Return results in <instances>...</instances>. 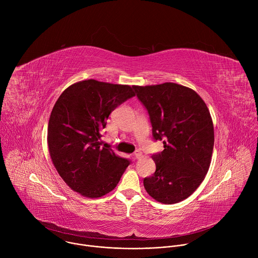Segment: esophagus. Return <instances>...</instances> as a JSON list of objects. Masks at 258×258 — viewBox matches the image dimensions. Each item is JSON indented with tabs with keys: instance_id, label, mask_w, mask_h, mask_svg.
<instances>
[{
	"instance_id": "esophagus-1",
	"label": "esophagus",
	"mask_w": 258,
	"mask_h": 258,
	"mask_svg": "<svg viewBox=\"0 0 258 258\" xmlns=\"http://www.w3.org/2000/svg\"><path fill=\"white\" fill-rule=\"evenodd\" d=\"M134 157H135L136 159H140V158H142V153H141V151L137 150V151L134 153Z\"/></svg>"
}]
</instances>
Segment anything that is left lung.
<instances>
[{
	"label": "left lung",
	"instance_id": "left-lung-1",
	"mask_svg": "<svg viewBox=\"0 0 258 258\" xmlns=\"http://www.w3.org/2000/svg\"><path fill=\"white\" fill-rule=\"evenodd\" d=\"M133 88L148 110L154 139H164V150L152 156L156 171L144 178V187L160 203H178L196 191L209 169L214 145L210 112L203 99L185 86Z\"/></svg>",
	"mask_w": 258,
	"mask_h": 258
}]
</instances>
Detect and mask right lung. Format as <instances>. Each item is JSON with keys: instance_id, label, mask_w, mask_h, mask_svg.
<instances>
[{"instance_id": "obj_1", "label": "right lung", "mask_w": 258, "mask_h": 258, "mask_svg": "<svg viewBox=\"0 0 258 258\" xmlns=\"http://www.w3.org/2000/svg\"><path fill=\"white\" fill-rule=\"evenodd\" d=\"M135 95L128 85L96 80L78 82L60 95L47 140L52 162L71 190L93 199L117 186L130 161L101 147V134L109 114Z\"/></svg>"}]
</instances>
